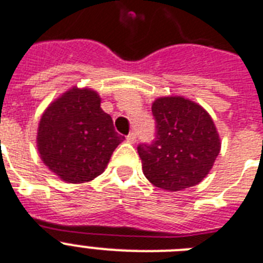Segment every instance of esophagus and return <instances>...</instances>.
I'll list each match as a JSON object with an SVG mask.
<instances>
[{
    "label": "esophagus",
    "instance_id": "obj_1",
    "mask_svg": "<svg viewBox=\"0 0 263 263\" xmlns=\"http://www.w3.org/2000/svg\"><path fill=\"white\" fill-rule=\"evenodd\" d=\"M136 140H137V136L136 133H133V132L126 137V141L127 142H130V144H136Z\"/></svg>",
    "mask_w": 263,
    "mask_h": 263
}]
</instances>
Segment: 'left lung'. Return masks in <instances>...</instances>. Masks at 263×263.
Segmentation results:
<instances>
[{
    "label": "left lung",
    "instance_id": "1",
    "mask_svg": "<svg viewBox=\"0 0 263 263\" xmlns=\"http://www.w3.org/2000/svg\"><path fill=\"white\" fill-rule=\"evenodd\" d=\"M152 112L155 141L137 147L145 177L169 192L197 185L210 173L222 146L211 116L184 97L157 98Z\"/></svg>",
    "mask_w": 263,
    "mask_h": 263
}]
</instances>
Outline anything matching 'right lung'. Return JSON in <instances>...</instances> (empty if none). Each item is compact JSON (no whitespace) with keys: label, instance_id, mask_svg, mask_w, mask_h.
<instances>
[{"label":"right lung","instance_id":"1","mask_svg":"<svg viewBox=\"0 0 263 263\" xmlns=\"http://www.w3.org/2000/svg\"><path fill=\"white\" fill-rule=\"evenodd\" d=\"M125 137L114 129L91 88L72 87L52 102L37 127V151L45 166L63 181L82 184L103 173Z\"/></svg>","mask_w":263,"mask_h":263}]
</instances>
